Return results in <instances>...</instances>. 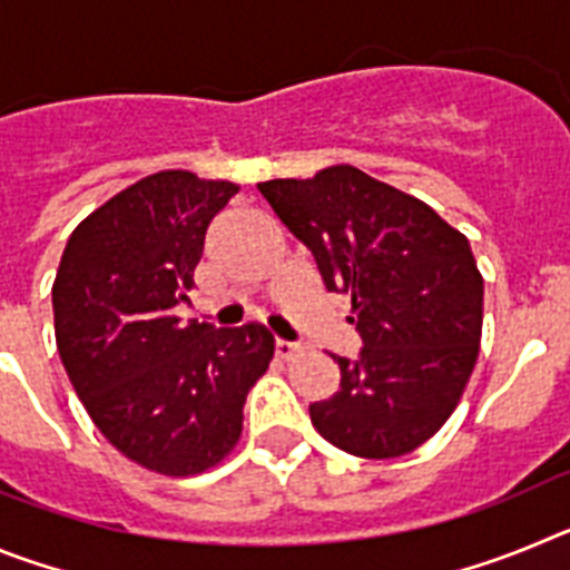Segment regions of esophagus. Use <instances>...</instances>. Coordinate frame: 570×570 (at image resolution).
Wrapping results in <instances>:
<instances>
[{
	"label": "esophagus",
	"mask_w": 570,
	"mask_h": 570,
	"mask_svg": "<svg viewBox=\"0 0 570 570\" xmlns=\"http://www.w3.org/2000/svg\"><path fill=\"white\" fill-rule=\"evenodd\" d=\"M302 347L296 345V342H285V340H276V356L279 360H294L296 354H299Z\"/></svg>",
	"instance_id": "obj_1"
}]
</instances>
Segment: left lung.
Instances as JSON below:
<instances>
[{
    "label": "left lung",
    "instance_id": "8db88e82",
    "mask_svg": "<svg viewBox=\"0 0 570 570\" xmlns=\"http://www.w3.org/2000/svg\"><path fill=\"white\" fill-rule=\"evenodd\" d=\"M328 291L351 296L360 360L334 356L340 391L311 405L331 445L365 460L411 454L460 405L482 340V274L468 236L431 205L331 165L259 183Z\"/></svg>",
    "mask_w": 570,
    "mask_h": 570
}]
</instances>
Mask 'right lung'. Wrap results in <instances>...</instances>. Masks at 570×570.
<instances>
[{
	"label": "right lung",
	"instance_id": "1",
	"mask_svg": "<svg viewBox=\"0 0 570 570\" xmlns=\"http://www.w3.org/2000/svg\"><path fill=\"white\" fill-rule=\"evenodd\" d=\"M239 185L159 170L73 228L53 279V328L70 385L105 440L136 465L194 476L242 436V407L271 360L265 325L179 322L205 234Z\"/></svg>",
	"mask_w": 570,
	"mask_h": 570
}]
</instances>
